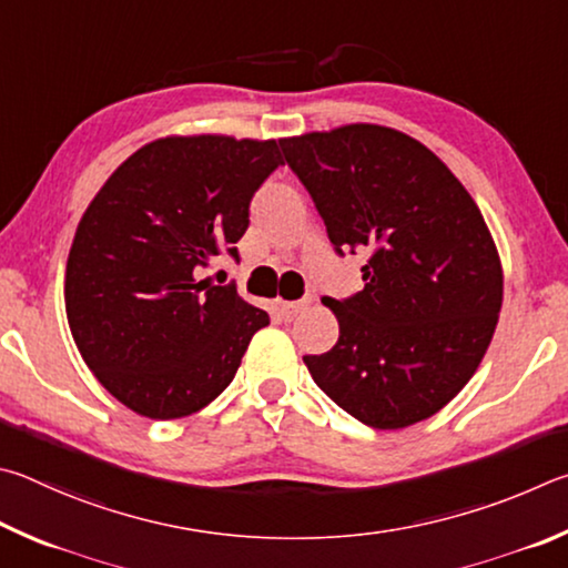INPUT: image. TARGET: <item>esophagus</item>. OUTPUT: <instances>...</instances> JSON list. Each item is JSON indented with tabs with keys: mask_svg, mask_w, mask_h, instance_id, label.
I'll return each instance as SVG.
<instances>
[{
	"mask_svg": "<svg viewBox=\"0 0 568 568\" xmlns=\"http://www.w3.org/2000/svg\"><path fill=\"white\" fill-rule=\"evenodd\" d=\"M310 302H312V300H302V302H278V314H282V320L292 322L294 316L300 314Z\"/></svg>",
	"mask_w": 568,
	"mask_h": 568,
	"instance_id": "obj_1",
	"label": "esophagus"
}]
</instances>
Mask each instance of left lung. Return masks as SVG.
Instances as JSON below:
<instances>
[{
    "instance_id": "left-lung-1",
    "label": "left lung",
    "mask_w": 568,
    "mask_h": 568,
    "mask_svg": "<svg viewBox=\"0 0 568 568\" xmlns=\"http://www.w3.org/2000/svg\"><path fill=\"white\" fill-rule=\"evenodd\" d=\"M336 252L364 246V290L322 300L332 352L304 356L316 386L374 429L442 412L479 369L499 324L504 268L479 206L429 146L392 126L278 139Z\"/></svg>"
}]
</instances>
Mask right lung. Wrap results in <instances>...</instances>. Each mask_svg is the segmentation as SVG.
Segmentation results:
<instances>
[{"mask_svg":"<svg viewBox=\"0 0 568 568\" xmlns=\"http://www.w3.org/2000/svg\"><path fill=\"white\" fill-rule=\"evenodd\" d=\"M276 139L169 134L124 159L79 219L64 274L84 364L126 409L182 419L214 402L268 324L234 286L199 278L248 226Z\"/></svg>","mask_w":568,"mask_h":568,"instance_id":"obj_1","label":"right lung"}]
</instances>
